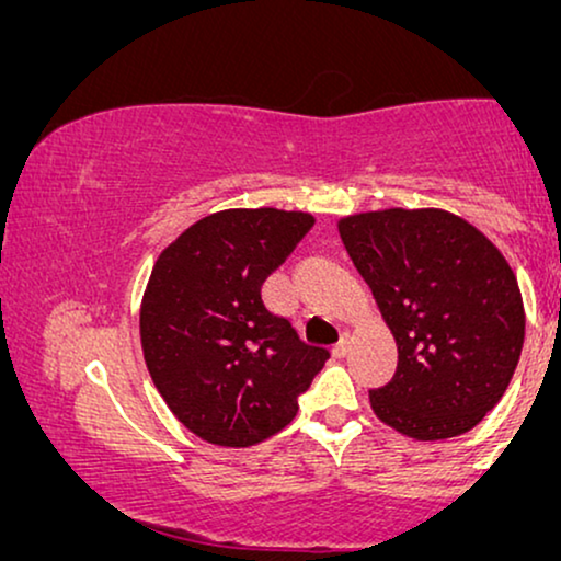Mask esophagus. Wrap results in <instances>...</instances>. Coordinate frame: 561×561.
<instances>
[{"label":"esophagus","instance_id":"1","mask_svg":"<svg viewBox=\"0 0 561 561\" xmlns=\"http://www.w3.org/2000/svg\"><path fill=\"white\" fill-rule=\"evenodd\" d=\"M348 348H351V335L343 333L341 341H337V343L333 345V356H335V358H343L345 353H348Z\"/></svg>","mask_w":561,"mask_h":561}]
</instances>
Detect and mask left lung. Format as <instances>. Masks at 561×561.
Here are the masks:
<instances>
[{"label": "left lung", "instance_id": "8db88e82", "mask_svg": "<svg viewBox=\"0 0 561 561\" xmlns=\"http://www.w3.org/2000/svg\"><path fill=\"white\" fill-rule=\"evenodd\" d=\"M399 348L397 374L368 391L399 435H465L506 393L524 345V299L506 256L442 208H383L337 220Z\"/></svg>", "mask_w": 561, "mask_h": 561}]
</instances>
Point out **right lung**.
<instances>
[{"label":"right lung","instance_id":"add662e5","mask_svg":"<svg viewBox=\"0 0 561 561\" xmlns=\"http://www.w3.org/2000/svg\"><path fill=\"white\" fill-rule=\"evenodd\" d=\"M312 224L302 210L228 208L157 256L139 307L141 353L170 412L210 445L277 435L330 358L262 299L264 279Z\"/></svg>","mask_w":561,"mask_h":561}]
</instances>
